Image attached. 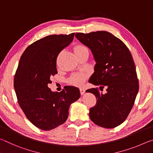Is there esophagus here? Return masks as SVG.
Returning <instances> with one entry per match:
<instances>
[{
	"label": "esophagus",
	"mask_w": 153,
	"mask_h": 153,
	"mask_svg": "<svg viewBox=\"0 0 153 153\" xmlns=\"http://www.w3.org/2000/svg\"><path fill=\"white\" fill-rule=\"evenodd\" d=\"M79 90H80V93H81V95H83L85 94V89L82 88V87H81V88L79 89Z\"/></svg>",
	"instance_id": "1"
}]
</instances>
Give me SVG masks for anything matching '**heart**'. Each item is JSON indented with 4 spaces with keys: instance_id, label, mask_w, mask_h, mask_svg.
<instances>
[{
    "instance_id": "obj_1",
    "label": "heart",
    "mask_w": 153,
    "mask_h": 153,
    "mask_svg": "<svg viewBox=\"0 0 153 153\" xmlns=\"http://www.w3.org/2000/svg\"><path fill=\"white\" fill-rule=\"evenodd\" d=\"M87 49L85 47L82 45H77L74 47V51L76 55L82 53V52L86 51ZM87 79V74L84 72H77L74 73L70 77L69 81L71 83L76 86H81L84 83Z\"/></svg>"
}]
</instances>
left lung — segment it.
I'll use <instances>...</instances> for the list:
<instances>
[{
	"mask_svg": "<svg viewBox=\"0 0 153 153\" xmlns=\"http://www.w3.org/2000/svg\"><path fill=\"white\" fill-rule=\"evenodd\" d=\"M75 36L91 49L96 62L89 82L101 91L106 88L104 94L98 88L86 91L97 100L89 110L90 119L104 128L116 127L127 119L139 90L133 57L124 42L108 32H79Z\"/></svg>",
	"mask_w": 153,
	"mask_h": 153,
	"instance_id": "obj_1",
	"label": "left lung"
}]
</instances>
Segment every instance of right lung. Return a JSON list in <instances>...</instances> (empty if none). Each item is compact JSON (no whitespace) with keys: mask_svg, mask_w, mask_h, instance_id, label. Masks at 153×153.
Listing matches in <instances>:
<instances>
[{"mask_svg":"<svg viewBox=\"0 0 153 153\" xmlns=\"http://www.w3.org/2000/svg\"><path fill=\"white\" fill-rule=\"evenodd\" d=\"M74 36L53 34L35 41L22 55L15 74L14 88L20 107L34 126L45 131L65 123L70 106L81 96L74 86L60 92L48 87L51 76L57 73V56Z\"/></svg>","mask_w":153,"mask_h":153,"instance_id":"add662e5","label":"right lung"}]
</instances>
